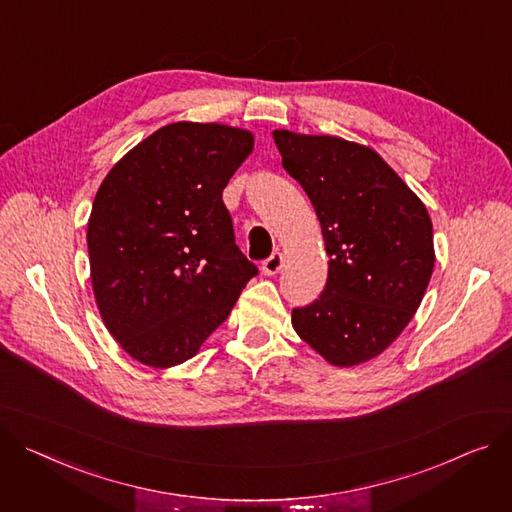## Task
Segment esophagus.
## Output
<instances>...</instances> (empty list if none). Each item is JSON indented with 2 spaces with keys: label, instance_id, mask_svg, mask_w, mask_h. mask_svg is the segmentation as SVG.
Segmentation results:
<instances>
[{
  "label": "esophagus",
  "instance_id": "esophagus-1",
  "mask_svg": "<svg viewBox=\"0 0 512 512\" xmlns=\"http://www.w3.org/2000/svg\"><path fill=\"white\" fill-rule=\"evenodd\" d=\"M282 263H284V257L282 253H271L263 263H261V271L263 276H276L278 271L282 269Z\"/></svg>",
  "mask_w": 512,
  "mask_h": 512
}]
</instances>
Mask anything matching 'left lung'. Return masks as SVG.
Instances as JSON below:
<instances>
[{
    "label": "left lung",
    "mask_w": 512,
    "mask_h": 512,
    "mask_svg": "<svg viewBox=\"0 0 512 512\" xmlns=\"http://www.w3.org/2000/svg\"><path fill=\"white\" fill-rule=\"evenodd\" d=\"M274 142L313 203L329 255L325 290L292 311V325L333 366L377 358L412 321L428 288V210L372 148L288 129H276Z\"/></svg>",
    "instance_id": "8db88e82"
}]
</instances>
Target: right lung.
Here are the masks:
<instances>
[{
  "label": "right lung",
  "instance_id": "right-lung-1",
  "mask_svg": "<svg viewBox=\"0 0 512 512\" xmlns=\"http://www.w3.org/2000/svg\"><path fill=\"white\" fill-rule=\"evenodd\" d=\"M253 142L241 127L170 123L100 183L86 234L92 290L109 333L138 362L193 358L257 276L222 201Z\"/></svg>",
  "mask_w": 512,
  "mask_h": 512
}]
</instances>
